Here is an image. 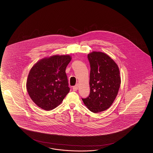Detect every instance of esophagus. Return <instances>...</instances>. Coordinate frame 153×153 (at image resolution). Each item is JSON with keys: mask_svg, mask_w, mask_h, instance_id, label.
<instances>
[{"mask_svg": "<svg viewBox=\"0 0 153 153\" xmlns=\"http://www.w3.org/2000/svg\"><path fill=\"white\" fill-rule=\"evenodd\" d=\"M79 84H76V85L74 86L73 87V91H77V90H78V88H79Z\"/></svg>", "mask_w": 153, "mask_h": 153, "instance_id": "obj_1", "label": "esophagus"}]
</instances>
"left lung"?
<instances>
[{
	"label": "left lung",
	"instance_id": "8db88e82",
	"mask_svg": "<svg viewBox=\"0 0 153 153\" xmlns=\"http://www.w3.org/2000/svg\"><path fill=\"white\" fill-rule=\"evenodd\" d=\"M88 58L90 93L82 100L90 111L97 113L107 110L114 101L120 88V72L118 65L105 53L93 51Z\"/></svg>",
	"mask_w": 153,
	"mask_h": 153
}]
</instances>
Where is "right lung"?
I'll use <instances>...</instances> for the list:
<instances>
[{
    "instance_id": "add662e5",
    "label": "right lung",
    "mask_w": 153,
    "mask_h": 153,
    "mask_svg": "<svg viewBox=\"0 0 153 153\" xmlns=\"http://www.w3.org/2000/svg\"><path fill=\"white\" fill-rule=\"evenodd\" d=\"M72 57L55 55L38 61L30 71L28 94L36 105L45 111L56 108L70 92L65 69Z\"/></svg>"
}]
</instances>
